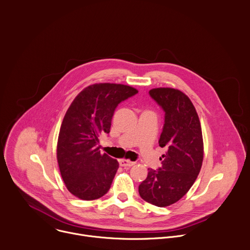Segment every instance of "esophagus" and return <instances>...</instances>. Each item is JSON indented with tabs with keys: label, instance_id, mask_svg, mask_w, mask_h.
Here are the masks:
<instances>
[{
	"label": "esophagus",
	"instance_id": "esophagus-1",
	"mask_svg": "<svg viewBox=\"0 0 250 250\" xmlns=\"http://www.w3.org/2000/svg\"><path fill=\"white\" fill-rule=\"evenodd\" d=\"M120 163V166H122V167H125V168H129V167H132V166L135 164L134 162H131L129 160H125V159H121L119 161Z\"/></svg>",
	"mask_w": 250,
	"mask_h": 250
}]
</instances>
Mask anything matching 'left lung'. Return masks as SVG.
<instances>
[{
	"label": "left lung",
	"mask_w": 250,
	"mask_h": 250,
	"mask_svg": "<svg viewBox=\"0 0 250 250\" xmlns=\"http://www.w3.org/2000/svg\"><path fill=\"white\" fill-rule=\"evenodd\" d=\"M149 95L165 112L159 145L168 151L160 158V169H148L138 191L148 203L166 207L186 195L197 179L204 152L202 130L193 104L182 91L154 88Z\"/></svg>",
	"instance_id": "obj_1"
}]
</instances>
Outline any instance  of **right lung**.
<instances>
[{
  "label": "right lung",
  "instance_id": "1",
  "mask_svg": "<svg viewBox=\"0 0 250 250\" xmlns=\"http://www.w3.org/2000/svg\"><path fill=\"white\" fill-rule=\"evenodd\" d=\"M138 91L115 83H99L83 89L62 120L57 145L61 176L68 191L82 200H94L111 188L119 163L100 153L99 137L109 133L120 103Z\"/></svg>",
  "mask_w": 250,
  "mask_h": 250
}]
</instances>
